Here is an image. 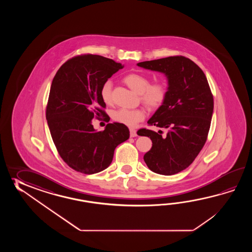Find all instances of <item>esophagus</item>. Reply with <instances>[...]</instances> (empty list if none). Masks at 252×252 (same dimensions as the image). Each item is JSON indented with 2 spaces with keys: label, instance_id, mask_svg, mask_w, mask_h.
Segmentation results:
<instances>
[{
  "label": "esophagus",
  "instance_id": "34e87169",
  "mask_svg": "<svg viewBox=\"0 0 252 252\" xmlns=\"http://www.w3.org/2000/svg\"><path fill=\"white\" fill-rule=\"evenodd\" d=\"M129 135H130L131 138H134V137L137 136V131H136L135 129H133V128H130V129H129Z\"/></svg>",
  "mask_w": 252,
  "mask_h": 252
}]
</instances>
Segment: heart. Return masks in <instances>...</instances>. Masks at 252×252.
<instances>
[{
    "instance_id": "b5f03b06",
    "label": "heart",
    "mask_w": 252,
    "mask_h": 252,
    "mask_svg": "<svg viewBox=\"0 0 252 252\" xmlns=\"http://www.w3.org/2000/svg\"><path fill=\"white\" fill-rule=\"evenodd\" d=\"M124 82L131 90L140 94L141 101L148 107L152 109L159 107L166 99V86L161 82L150 84V77L146 75L130 73L124 77ZM112 87V82L106 81L101 88L100 94L105 104H111L113 102ZM112 117L117 123L128 127H134L145 118V113L141 109H119L113 112Z\"/></svg>"
}]
</instances>
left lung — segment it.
I'll return each mask as SVG.
<instances>
[{
	"label": "left lung",
	"mask_w": 252,
	"mask_h": 252,
	"mask_svg": "<svg viewBox=\"0 0 252 252\" xmlns=\"http://www.w3.org/2000/svg\"><path fill=\"white\" fill-rule=\"evenodd\" d=\"M145 69L160 72L167 78L166 99L149 125L166 128L156 132L140 128L138 135L150 137L152 148L144 155L151 171L171 176L190 166L203 149L214 112V97L203 70L183 56L138 63Z\"/></svg>",
	"instance_id": "1"
}]
</instances>
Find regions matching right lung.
<instances>
[{"mask_svg": "<svg viewBox=\"0 0 252 252\" xmlns=\"http://www.w3.org/2000/svg\"><path fill=\"white\" fill-rule=\"evenodd\" d=\"M122 68L113 59L88 54L67 60L54 76L46 118L59 155L75 171L92 175L104 170L116 147L129 137L124 124H108L102 131L92 124L94 117H109L100 92Z\"/></svg>", "mask_w": 252, "mask_h": 252, "instance_id": "add662e5", "label": "right lung"}]
</instances>
